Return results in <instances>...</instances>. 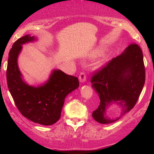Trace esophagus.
<instances>
[{
	"label": "esophagus",
	"mask_w": 154,
	"mask_h": 154,
	"mask_svg": "<svg viewBox=\"0 0 154 154\" xmlns=\"http://www.w3.org/2000/svg\"><path fill=\"white\" fill-rule=\"evenodd\" d=\"M79 82H85L86 80V75L85 72H82L80 73V75L79 76Z\"/></svg>",
	"instance_id": "1"
}]
</instances>
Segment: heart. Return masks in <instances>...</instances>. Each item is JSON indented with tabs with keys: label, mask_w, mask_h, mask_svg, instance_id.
Wrapping results in <instances>:
<instances>
[{
	"label": "heart",
	"mask_w": 154,
	"mask_h": 154,
	"mask_svg": "<svg viewBox=\"0 0 154 154\" xmlns=\"http://www.w3.org/2000/svg\"><path fill=\"white\" fill-rule=\"evenodd\" d=\"M98 52H97V53H95V54H94V56H96V55H98Z\"/></svg>",
	"instance_id": "1"
}]
</instances>
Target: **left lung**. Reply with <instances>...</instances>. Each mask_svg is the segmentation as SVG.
I'll list each match as a JSON object with an SVG mask.
<instances>
[{"instance_id": "1", "label": "left lung", "mask_w": 154, "mask_h": 154, "mask_svg": "<svg viewBox=\"0 0 154 154\" xmlns=\"http://www.w3.org/2000/svg\"><path fill=\"white\" fill-rule=\"evenodd\" d=\"M143 55L137 44L128 45L119 56L93 73L92 88L100 98V105L93 112L95 121L109 124L119 120L135 106L145 84ZM114 103L121 109L119 118L107 117L105 110Z\"/></svg>"}]
</instances>
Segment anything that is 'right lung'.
I'll list each match as a JSON object with an SVG mask.
<instances>
[{
	"label": "right lung",
	"mask_w": 154,
	"mask_h": 154,
	"mask_svg": "<svg viewBox=\"0 0 154 154\" xmlns=\"http://www.w3.org/2000/svg\"><path fill=\"white\" fill-rule=\"evenodd\" d=\"M35 40L34 37L27 35L13 44L8 54L7 84L17 109L24 117L40 125H51L60 119L65 98L79 87V80L77 77L55 69L43 85L36 88L24 82L17 59L22 45Z\"/></svg>",
	"instance_id": "1"
}]
</instances>
